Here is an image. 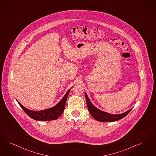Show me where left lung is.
<instances>
[{
	"instance_id": "1",
	"label": "left lung",
	"mask_w": 156,
	"mask_h": 156,
	"mask_svg": "<svg viewBox=\"0 0 156 156\" xmlns=\"http://www.w3.org/2000/svg\"><path fill=\"white\" fill-rule=\"evenodd\" d=\"M85 98L87 100V108L92 115V116L97 121H101V122H114L117 121L119 119H123L126 115L128 114L130 112L132 108L128 110L127 112L120 114H112L108 112H106L103 111H101L98 108H96L94 105L92 103L90 100H89L88 96L86 93H85Z\"/></svg>"
}]
</instances>
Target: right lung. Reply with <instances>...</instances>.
Masks as SVG:
<instances>
[{
    "label": "right lung",
    "mask_w": 156,
    "mask_h": 156,
    "mask_svg": "<svg viewBox=\"0 0 156 156\" xmlns=\"http://www.w3.org/2000/svg\"><path fill=\"white\" fill-rule=\"evenodd\" d=\"M71 89H69L67 92L64 96L62 99L57 103L56 106L49 108L46 110H41V111H33L29 109L26 108L23 106L21 103H20L17 101L18 103L21 106V107L23 109L25 113L31 119L37 121H50L58 119L64 112L65 105L66 103V100L67 99L69 92Z\"/></svg>",
    "instance_id": "1"
}]
</instances>
